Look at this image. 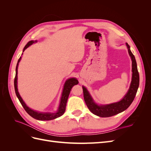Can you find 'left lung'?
I'll return each mask as SVG.
<instances>
[{"instance_id":"8db88e82","label":"left lung","mask_w":151,"mask_h":151,"mask_svg":"<svg viewBox=\"0 0 151 151\" xmlns=\"http://www.w3.org/2000/svg\"><path fill=\"white\" fill-rule=\"evenodd\" d=\"M129 55L132 60V81L127 93L120 101L106 104H98L91 96L88 90L83 86L84 98L88 109L94 115L99 117H109L125 111L133 102L139 86V74L135 57L132 53L130 46L126 43Z\"/></svg>"}]
</instances>
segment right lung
<instances>
[{
	"label": "right lung",
	"mask_w": 151,
	"mask_h": 151,
	"mask_svg": "<svg viewBox=\"0 0 151 151\" xmlns=\"http://www.w3.org/2000/svg\"><path fill=\"white\" fill-rule=\"evenodd\" d=\"M37 42V41L35 40H31L30 42H29L26 45V46L24 47L23 51L22 52H24V50L28 48L29 46H31V45H33L35 43ZM21 55H22V53ZM21 60V57H20L19 59L17 61V63L16 65V76H15V79H14V89H15V92L17 96V97L18 99L19 100V101L21 104H22V106H23L24 108L25 111L28 113L29 115L33 117L35 119L38 120H52L53 119H55V118L61 116L63 113H64L65 111V108H66V104L67 102V99L68 98V96H69V94L70 93L71 89L72 88V87L74 85H76L79 83L78 81L77 80L76 78L75 77H71V78H69L66 80L65 83L64 84V86H63V88L62 91V93L61 96V98H60V104H59V106L58 108L57 111L55 113H50V112H40L38 111H35L34 109H32L29 107L27 106L26 104L24 103L23 101V99H22L21 97V96L18 92V89H17V68H18V65H19V63Z\"/></svg>",
	"instance_id": "1"
}]
</instances>
